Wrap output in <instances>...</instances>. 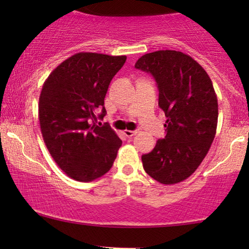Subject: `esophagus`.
<instances>
[{
	"label": "esophagus",
	"mask_w": 249,
	"mask_h": 249,
	"mask_svg": "<svg viewBox=\"0 0 249 249\" xmlns=\"http://www.w3.org/2000/svg\"><path fill=\"white\" fill-rule=\"evenodd\" d=\"M138 133V131L137 130H133V131H131V130H125L124 131V134L126 137H128V138H131V137H133V136H136V134Z\"/></svg>",
	"instance_id": "esophagus-1"
}]
</instances>
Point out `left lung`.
I'll return each instance as SVG.
<instances>
[{"instance_id": "obj_1", "label": "left lung", "mask_w": 249, "mask_h": 249, "mask_svg": "<svg viewBox=\"0 0 249 249\" xmlns=\"http://www.w3.org/2000/svg\"><path fill=\"white\" fill-rule=\"evenodd\" d=\"M134 67L156 79L158 105L166 116V136L142 154V166L160 184H178L196 172L215 137L219 112L212 81L198 62L181 51L146 53Z\"/></svg>"}]
</instances>
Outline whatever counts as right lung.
<instances>
[{
	"mask_svg": "<svg viewBox=\"0 0 249 249\" xmlns=\"http://www.w3.org/2000/svg\"><path fill=\"white\" fill-rule=\"evenodd\" d=\"M126 56L78 53L63 61L43 84L38 104L41 132L51 157L77 181H93L110 171L122 141L108 125L104 98Z\"/></svg>",
	"mask_w": 249,
	"mask_h": 249,
	"instance_id": "1",
	"label": "right lung"
}]
</instances>
